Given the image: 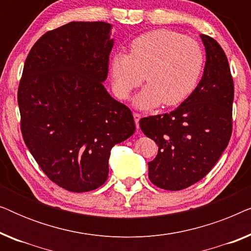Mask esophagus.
<instances>
[{"label":"esophagus","instance_id":"esophagus-1","mask_svg":"<svg viewBox=\"0 0 251 251\" xmlns=\"http://www.w3.org/2000/svg\"><path fill=\"white\" fill-rule=\"evenodd\" d=\"M140 118H142V115L138 114V113H133V120H135L137 129L139 128V120H140Z\"/></svg>","mask_w":251,"mask_h":251}]
</instances>
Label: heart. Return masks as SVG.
I'll list each match as a JSON object with an SVG mask.
<instances>
[{
  "label": "heart",
  "mask_w": 251,
  "mask_h": 251,
  "mask_svg": "<svg viewBox=\"0 0 251 251\" xmlns=\"http://www.w3.org/2000/svg\"><path fill=\"white\" fill-rule=\"evenodd\" d=\"M203 65V50L195 40L171 29L151 30L132 41L130 54H113V91L128 99L145 78L147 85L133 100L137 108L179 105L197 88Z\"/></svg>",
  "instance_id": "obj_1"
}]
</instances>
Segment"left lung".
<instances>
[{
    "label": "left lung",
    "instance_id": "8db88e82",
    "mask_svg": "<svg viewBox=\"0 0 251 251\" xmlns=\"http://www.w3.org/2000/svg\"><path fill=\"white\" fill-rule=\"evenodd\" d=\"M205 49L198 87L175 111L143 118L142 131L159 146L149 162V178L157 187L180 191L202 179L217 163L232 135L234 85L222 47L201 35Z\"/></svg>",
    "mask_w": 251,
    "mask_h": 251
}]
</instances>
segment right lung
<instances>
[{
    "instance_id": "add662e5",
    "label": "right lung",
    "mask_w": 251,
    "mask_h": 251,
    "mask_svg": "<svg viewBox=\"0 0 251 251\" xmlns=\"http://www.w3.org/2000/svg\"><path fill=\"white\" fill-rule=\"evenodd\" d=\"M111 24L72 22L37 40L18 89L24 142L43 173L70 192L108 176L111 150L136 126L131 111L106 90Z\"/></svg>"
}]
</instances>
